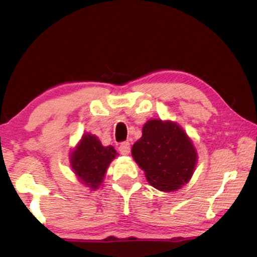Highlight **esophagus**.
<instances>
[{"label":"esophagus","mask_w":257,"mask_h":257,"mask_svg":"<svg viewBox=\"0 0 257 257\" xmlns=\"http://www.w3.org/2000/svg\"><path fill=\"white\" fill-rule=\"evenodd\" d=\"M119 152L122 155H128L130 153V144L128 142L121 143L119 146Z\"/></svg>","instance_id":"obj_1"}]
</instances>
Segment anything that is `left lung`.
I'll return each instance as SVG.
<instances>
[{
    "label": "left lung",
    "mask_w": 257,
    "mask_h": 257,
    "mask_svg": "<svg viewBox=\"0 0 257 257\" xmlns=\"http://www.w3.org/2000/svg\"><path fill=\"white\" fill-rule=\"evenodd\" d=\"M149 184L161 191L181 188L194 175L198 160L188 135L177 122L150 119L132 149Z\"/></svg>",
    "instance_id": "1"
}]
</instances>
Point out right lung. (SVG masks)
I'll list each match as a JSON object with an SVG mask.
<instances>
[{
    "label": "right lung",
    "instance_id": "right-lung-1",
    "mask_svg": "<svg viewBox=\"0 0 257 257\" xmlns=\"http://www.w3.org/2000/svg\"><path fill=\"white\" fill-rule=\"evenodd\" d=\"M113 146H103L95 135L85 133L69 155L71 169L82 185L96 190L102 185L108 165L116 158Z\"/></svg>",
    "mask_w": 257,
    "mask_h": 257
}]
</instances>
